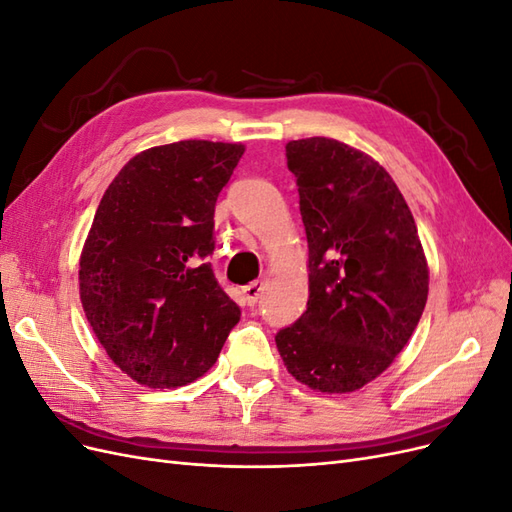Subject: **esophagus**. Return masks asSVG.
Instances as JSON below:
<instances>
[{"mask_svg": "<svg viewBox=\"0 0 512 512\" xmlns=\"http://www.w3.org/2000/svg\"><path fill=\"white\" fill-rule=\"evenodd\" d=\"M262 290H265V282H262V280H256L252 284L243 286V297H245L247 305H256L258 299L262 297Z\"/></svg>", "mask_w": 512, "mask_h": 512, "instance_id": "esophagus-1", "label": "esophagus"}]
</instances>
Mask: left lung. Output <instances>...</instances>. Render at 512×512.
<instances>
[{"mask_svg": "<svg viewBox=\"0 0 512 512\" xmlns=\"http://www.w3.org/2000/svg\"><path fill=\"white\" fill-rule=\"evenodd\" d=\"M286 158L309 247V299L275 344L309 389L350 393L393 363L423 316V245L395 181L365 153L314 136L290 141Z\"/></svg>", "mask_w": 512, "mask_h": 512, "instance_id": "8db88e82", "label": "left lung"}]
</instances>
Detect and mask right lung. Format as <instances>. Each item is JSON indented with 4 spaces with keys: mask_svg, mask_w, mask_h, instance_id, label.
<instances>
[{
    "mask_svg": "<svg viewBox=\"0 0 512 512\" xmlns=\"http://www.w3.org/2000/svg\"><path fill=\"white\" fill-rule=\"evenodd\" d=\"M245 147L179 141L134 156L104 192L81 254V303L111 361L149 389L218 361L239 305L213 275V213Z\"/></svg>",
    "mask_w": 512,
    "mask_h": 512,
    "instance_id": "add662e5",
    "label": "right lung"
}]
</instances>
